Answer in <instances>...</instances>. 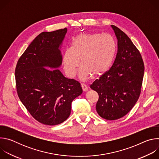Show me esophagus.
Here are the masks:
<instances>
[{
  "label": "esophagus",
  "mask_w": 159,
  "mask_h": 159,
  "mask_svg": "<svg viewBox=\"0 0 159 159\" xmlns=\"http://www.w3.org/2000/svg\"><path fill=\"white\" fill-rule=\"evenodd\" d=\"M81 87H82V90H83V91H84V92L87 91V90H88L87 86L85 84H81Z\"/></svg>",
  "instance_id": "obj_1"
}]
</instances>
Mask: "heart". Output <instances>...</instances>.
<instances>
[{
    "label": "heart",
    "mask_w": 159,
    "mask_h": 159,
    "mask_svg": "<svg viewBox=\"0 0 159 159\" xmlns=\"http://www.w3.org/2000/svg\"><path fill=\"white\" fill-rule=\"evenodd\" d=\"M116 50L115 40L110 35L80 34L73 39L72 47L64 52L63 65L65 73L69 77H74L80 60V79H87L93 74L102 75L112 65Z\"/></svg>",
    "instance_id": "heart-1"
}]
</instances>
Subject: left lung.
<instances>
[{
  "instance_id": "1",
  "label": "left lung",
  "mask_w": 159,
  "mask_h": 159,
  "mask_svg": "<svg viewBox=\"0 0 159 159\" xmlns=\"http://www.w3.org/2000/svg\"><path fill=\"white\" fill-rule=\"evenodd\" d=\"M111 26L118 39L116 57L111 69L90 85V88L99 94L98 115L107 120H115L125 116L137 102L144 63L129 38L116 26Z\"/></svg>"
}]
</instances>
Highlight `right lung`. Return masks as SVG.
<instances>
[{
  "mask_svg": "<svg viewBox=\"0 0 159 159\" xmlns=\"http://www.w3.org/2000/svg\"><path fill=\"white\" fill-rule=\"evenodd\" d=\"M67 29L43 32L19 59L15 70L18 96L31 116L46 125L69 117L72 101L82 93L80 84L67 79L58 68Z\"/></svg>",
  "mask_w": 159,
  "mask_h": 159,
  "instance_id": "right-lung-1",
  "label": "right lung"
}]
</instances>
